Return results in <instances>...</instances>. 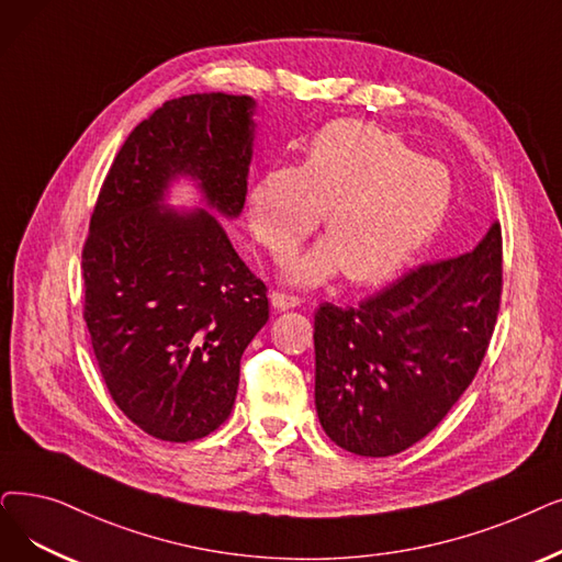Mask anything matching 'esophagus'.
Instances as JSON below:
<instances>
[{"mask_svg": "<svg viewBox=\"0 0 562 562\" xmlns=\"http://www.w3.org/2000/svg\"><path fill=\"white\" fill-rule=\"evenodd\" d=\"M271 303L278 310H291V307H299L303 303V299H299L294 294H284V291H271Z\"/></svg>", "mask_w": 562, "mask_h": 562, "instance_id": "34e87169", "label": "esophagus"}]
</instances>
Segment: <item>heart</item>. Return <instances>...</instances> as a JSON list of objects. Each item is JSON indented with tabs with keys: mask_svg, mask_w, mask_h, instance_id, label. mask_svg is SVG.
<instances>
[{
	"mask_svg": "<svg viewBox=\"0 0 562 562\" xmlns=\"http://www.w3.org/2000/svg\"><path fill=\"white\" fill-rule=\"evenodd\" d=\"M452 177L397 135L368 121L324 126L299 167H273L250 188V229L276 259L307 238L324 213L326 240L289 263L299 284L345 271L353 284H379L416 257L443 225Z\"/></svg>",
	"mask_w": 562,
	"mask_h": 562,
	"instance_id": "heart-1",
	"label": "heart"
}]
</instances>
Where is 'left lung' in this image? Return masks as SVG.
I'll list each match as a JSON object with an SVG mask.
<instances>
[{"label": "left lung", "mask_w": 562, "mask_h": 562, "mask_svg": "<svg viewBox=\"0 0 562 562\" xmlns=\"http://www.w3.org/2000/svg\"><path fill=\"white\" fill-rule=\"evenodd\" d=\"M503 234L427 261L358 305L314 312V404L330 441L360 457L418 443L475 379L496 326Z\"/></svg>", "instance_id": "left-lung-1"}]
</instances>
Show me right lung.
<instances>
[{"label":"right lung","mask_w":562,"mask_h":562,"mask_svg":"<svg viewBox=\"0 0 562 562\" xmlns=\"http://www.w3.org/2000/svg\"><path fill=\"white\" fill-rule=\"evenodd\" d=\"M252 108L223 91L162 103L126 137L91 213L82 278L93 356L114 404L160 441H198L229 418L240 356L268 322V289L221 223L158 206L188 175L209 206L240 213Z\"/></svg>","instance_id":"add662e5"}]
</instances>
